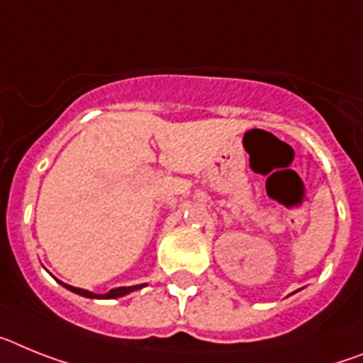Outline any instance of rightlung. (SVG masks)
Returning a JSON list of instances; mask_svg holds the SVG:
<instances>
[{"label": "right lung", "mask_w": 363, "mask_h": 363, "mask_svg": "<svg viewBox=\"0 0 363 363\" xmlns=\"http://www.w3.org/2000/svg\"><path fill=\"white\" fill-rule=\"evenodd\" d=\"M62 285L65 286V289H69L71 292H77V294L80 296H86V298H104V299H113V298H121V296H125L129 294V292L133 291H138V289H143L144 285H135V286H118V289H111L109 292H106V294H93V292L89 291H84V289H77V286H71V285H65V283H62Z\"/></svg>", "instance_id": "1"}]
</instances>
